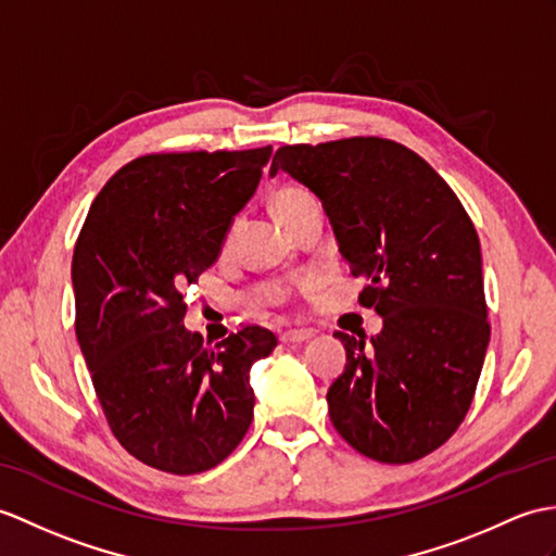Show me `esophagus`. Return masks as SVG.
<instances>
[{
	"instance_id": "obj_1",
	"label": "esophagus",
	"mask_w": 556,
	"mask_h": 556,
	"mask_svg": "<svg viewBox=\"0 0 556 556\" xmlns=\"http://www.w3.org/2000/svg\"><path fill=\"white\" fill-rule=\"evenodd\" d=\"M309 337H313V331H309V329H287V331H281V341L283 343H303Z\"/></svg>"
}]
</instances>
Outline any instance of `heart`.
I'll use <instances>...</instances> for the list:
<instances>
[{
	"label": "heart",
	"mask_w": 556,
	"mask_h": 556,
	"mask_svg": "<svg viewBox=\"0 0 556 556\" xmlns=\"http://www.w3.org/2000/svg\"><path fill=\"white\" fill-rule=\"evenodd\" d=\"M273 205H275V213L277 217L281 219V225L287 227L291 225L295 217H299L303 211L313 208V205H317V199L313 191H307L305 187H299V185H283L273 199ZM239 223H235L229 227L227 231V243H231V239H235V231H237Z\"/></svg>",
	"instance_id": "b5f03b06"
}]
</instances>
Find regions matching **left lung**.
I'll return each instance as SVG.
<instances>
[{
  "label": "left lung",
  "mask_w": 556,
  "mask_h": 556,
  "mask_svg": "<svg viewBox=\"0 0 556 556\" xmlns=\"http://www.w3.org/2000/svg\"><path fill=\"white\" fill-rule=\"evenodd\" d=\"M287 170L315 191L359 305L383 317L369 341L337 331L345 369L327 393L348 445L386 464L426 457L469 412L490 341L481 243L469 213L419 153L381 137L283 144Z\"/></svg>",
  "instance_id": "obj_1"
}]
</instances>
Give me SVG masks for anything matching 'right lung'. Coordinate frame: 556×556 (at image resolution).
Listing matches in <instances>:
<instances>
[{"label":"right lung","mask_w":556,"mask_h":556,"mask_svg":"<svg viewBox=\"0 0 556 556\" xmlns=\"http://www.w3.org/2000/svg\"><path fill=\"white\" fill-rule=\"evenodd\" d=\"M269 153L139 156L103 185L75 241L77 343L113 435L153 469L208 471L251 426L249 374L277 337L249 325L211 345L182 319Z\"/></svg>","instance_id":"obj_1"}]
</instances>
